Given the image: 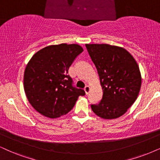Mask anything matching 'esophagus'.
Here are the masks:
<instances>
[{
	"label": "esophagus",
	"instance_id": "34e87169",
	"mask_svg": "<svg viewBox=\"0 0 160 160\" xmlns=\"http://www.w3.org/2000/svg\"><path fill=\"white\" fill-rule=\"evenodd\" d=\"M84 91H85V93H86V94H88V93H89V92H90V87L88 86H86V87H85Z\"/></svg>",
	"mask_w": 160,
	"mask_h": 160
}]
</instances>
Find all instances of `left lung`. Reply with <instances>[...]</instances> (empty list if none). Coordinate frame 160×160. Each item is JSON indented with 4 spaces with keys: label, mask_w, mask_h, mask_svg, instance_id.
<instances>
[{
    "label": "left lung",
    "mask_w": 160,
    "mask_h": 160,
    "mask_svg": "<svg viewBox=\"0 0 160 160\" xmlns=\"http://www.w3.org/2000/svg\"><path fill=\"white\" fill-rule=\"evenodd\" d=\"M98 70L102 100L91 105L95 114L106 120L118 118L132 106L140 90L139 66L129 52L108 44H86Z\"/></svg>",
    "instance_id": "8db88e82"
}]
</instances>
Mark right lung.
<instances>
[{
	"label": "right lung",
	"mask_w": 160,
	"mask_h": 160,
	"mask_svg": "<svg viewBox=\"0 0 160 160\" xmlns=\"http://www.w3.org/2000/svg\"><path fill=\"white\" fill-rule=\"evenodd\" d=\"M83 51L78 44L61 43L42 48L28 62L23 76L26 98L32 106L49 118L69 112L83 89L73 86L68 74L75 58Z\"/></svg>",
	"instance_id": "right-lung-1"
}]
</instances>
